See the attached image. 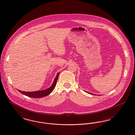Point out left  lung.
Wrapping results in <instances>:
<instances>
[{
  "label": "left lung",
  "instance_id": "8db88e82",
  "mask_svg": "<svg viewBox=\"0 0 135 135\" xmlns=\"http://www.w3.org/2000/svg\"><path fill=\"white\" fill-rule=\"evenodd\" d=\"M87 92V91H86ZM87 93H89V94H93V95H95V94H92V93H90V92H87Z\"/></svg>",
  "mask_w": 135,
  "mask_h": 135
}]
</instances>
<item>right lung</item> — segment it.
Segmentation results:
<instances>
[{
	"label": "right lung",
	"instance_id": "add662e5",
	"mask_svg": "<svg viewBox=\"0 0 135 135\" xmlns=\"http://www.w3.org/2000/svg\"><path fill=\"white\" fill-rule=\"evenodd\" d=\"M59 74H60V72L57 74L56 77L55 78L54 81L52 83V85L49 88H48V89H46L45 90L34 92H25L19 90H18L23 94L27 96H28V97H32V98H41V97L46 96L48 95L49 94H50L52 91V90L54 89L55 87L56 86V83H57V78H58Z\"/></svg>",
	"mask_w": 135,
	"mask_h": 135
}]
</instances>
